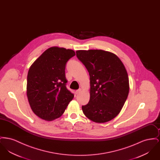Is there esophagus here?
I'll use <instances>...</instances> for the list:
<instances>
[{
    "instance_id": "obj_1",
    "label": "esophagus",
    "mask_w": 160,
    "mask_h": 160,
    "mask_svg": "<svg viewBox=\"0 0 160 160\" xmlns=\"http://www.w3.org/2000/svg\"><path fill=\"white\" fill-rule=\"evenodd\" d=\"M80 91H81V89H79L77 90L76 91V94H78L80 92Z\"/></svg>"
}]
</instances>
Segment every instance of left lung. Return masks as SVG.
I'll use <instances>...</instances> for the list:
<instances>
[{
  "mask_svg": "<svg viewBox=\"0 0 160 160\" xmlns=\"http://www.w3.org/2000/svg\"><path fill=\"white\" fill-rule=\"evenodd\" d=\"M76 56L89 72L90 99L84 115L97 123L111 121L121 112L129 93V79L122 61L102 50H78Z\"/></svg>",
  "mask_w": 160,
  "mask_h": 160,
  "instance_id": "1",
  "label": "left lung"
}]
</instances>
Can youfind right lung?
Returning <instances> with one entry per match:
<instances>
[{
	"instance_id": "1",
	"label": "right lung",
	"mask_w": 160,
	"mask_h": 160,
	"mask_svg": "<svg viewBox=\"0 0 160 160\" xmlns=\"http://www.w3.org/2000/svg\"><path fill=\"white\" fill-rule=\"evenodd\" d=\"M76 55L72 50L53 47L33 62L27 77V96L39 118L53 121L63 114L74 94L67 89L65 67Z\"/></svg>"
}]
</instances>
